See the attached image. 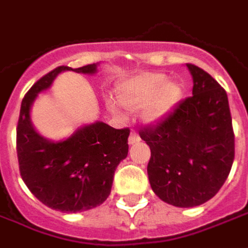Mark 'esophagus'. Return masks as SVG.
<instances>
[{"label":"esophagus","mask_w":248,"mask_h":248,"mask_svg":"<svg viewBox=\"0 0 248 248\" xmlns=\"http://www.w3.org/2000/svg\"><path fill=\"white\" fill-rule=\"evenodd\" d=\"M140 140V135L138 133L135 131V130H131V133H130V137H129V143L130 145H134Z\"/></svg>","instance_id":"34e87169"}]
</instances>
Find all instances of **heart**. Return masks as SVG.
Listing matches in <instances>:
<instances>
[{
    "instance_id": "heart-1",
    "label": "heart",
    "mask_w": 248,
    "mask_h": 248,
    "mask_svg": "<svg viewBox=\"0 0 248 248\" xmlns=\"http://www.w3.org/2000/svg\"><path fill=\"white\" fill-rule=\"evenodd\" d=\"M165 74L146 73L129 82L121 92V101L127 108H142L150 102L159 88L161 89L150 106L146 110V117L156 119L167 113L181 97V86L177 82H165Z\"/></svg>"
}]
</instances>
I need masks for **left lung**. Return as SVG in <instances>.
Segmentation results:
<instances>
[{
    "instance_id": "obj_1",
    "label": "left lung",
    "mask_w": 248,
    "mask_h": 248,
    "mask_svg": "<svg viewBox=\"0 0 248 248\" xmlns=\"http://www.w3.org/2000/svg\"><path fill=\"white\" fill-rule=\"evenodd\" d=\"M192 95L140 135L150 146L147 174L163 202L194 207L207 202L229 177L235 135L226 90L201 67L187 63Z\"/></svg>"
}]
</instances>
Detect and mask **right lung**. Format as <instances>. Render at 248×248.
<instances>
[{"instance_id": "add662e5", "label": "right lung", "mask_w": 248, "mask_h": 248, "mask_svg": "<svg viewBox=\"0 0 248 248\" xmlns=\"http://www.w3.org/2000/svg\"><path fill=\"white\" fill-rule=\"evenodd\" d=\"M63 70L93 74L97 65L58 66L30 87L19 110L17 156L19 174L37 199L62 213H78L102 204L110 195L115 169L127 156L130 129L95 122L62 142L42 138L31 126L30 106Z\"/></svg>"}]
</instances>
